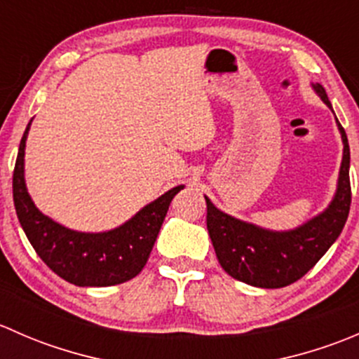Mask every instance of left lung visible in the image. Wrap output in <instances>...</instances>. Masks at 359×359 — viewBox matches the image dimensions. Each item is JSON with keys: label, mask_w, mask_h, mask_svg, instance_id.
Returning <instances> with one entry per match:
<instances>
[{"label": "left lung", "mask_w": 359, "mask_h": 359, "mask_svg": "<svg viewBox=\"0 0 359 359\" xmlns=\"http://www.w3.org/2000/svg\"><path fill=\"white\" fill-rule=\"evenodd\" d=\"M314 92L332 109L327 92L320 83ZM344 144L339 182L328 208L302 226L290 231H269L234 219L206 200V229L222 269L234 280L259 288H281L295 283L327 253L342 233L349 215V144L337 119Z\"/></svg>", "instance_id": "left-lung-1"}]
</instances>
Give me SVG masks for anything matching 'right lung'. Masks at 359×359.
<instances>
[{
    "label": "right lung",
    "instance_id": "obj_1",
    "mask_svg": "<svg viewBox=\"0 0 359 359\" xmlns=\"http://www.w3.org/2000/svg\"><path fill=\"white\" fill-rule=\"evenodd\" d=\"M25 128L13 170V203L19 222L39 259L76 287H111L135 278L146 266L177 186L144 206L123 226L106 233H79L43 215L32 203L24 179Z\"/></svg>",
    "mask_w": 359,
    "mask_h": 359
}]
</instances>
